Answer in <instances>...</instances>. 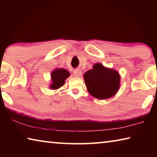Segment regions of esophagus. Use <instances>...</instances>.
Segmentation results:
<instances>
[{
  "instance_id": "34e87169",
  "label": "esophagus",
  "mask_w": 157,
  "mask_h": 157,
  "mask_svg": "<svg viewBox=\"0 0 157 157\" xmlns=\"http://www.w3.org/2000/svg\"><path fill=\"white\" fill-rule=\"evenodd\" d=\"M82 71L80 70V69H77V70H75V71L73 72V75L76 77V78H80V77L82 76Z\"/></svg>"
}]
</instances>
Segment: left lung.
I'll return each instance as SVG.
<instances>
[{
    "mask_svg": "<svg viewBox=\"0 0 157 157\" xmlns=\"http://www.w3.org/2000/svg\"><path fill=\"white\" fill-rule=\"evenodd\" d=\"M87 91L99 100H106L115 95L121 86V75L116 70L96 63L84 74Z\"/></svg>",
    "mask_w": 157,
    "mask_h": 157,
    "instance_id": "1",
    "label": "left lung"
}]
</instances>
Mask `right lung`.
<instances>
[{
    "instance_id": "1",
    "label": "right lung",
    "mask_w": 157,
    "mask_h": 157,
    "mask_svg": "<svg viewBox=\"0 0 157 157\" xmlns=\"http://www.w3.org/2000/svg\"><path fill=\"white\" fill-rule=\"evenodd\" d=\"M70 76V73L64 68H55L50 74L51 83L49 88L52 90L58 89L63 86L65 84L66 79Z\"/></svg>"
}]
</instances>
